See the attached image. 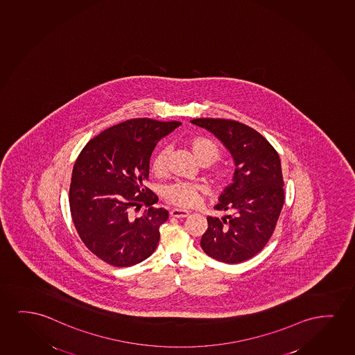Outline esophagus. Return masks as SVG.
Wrapping results in <instances>:
<instances>
[{
    "instance_id": "34e87169",
    "label": "esophagus",
    "mask_w": 355,
    "mask_h": 355,
    "mask_svg": "<svg viewBox=\"0 0 355 355\" xmlns=\"http://www.w3.org/2000/svg\"><path fill=\"white\" fill-rule=\"evenodd\" d=\"M171 216L175 218H185L189 216V212L185 209H173L171 211Z\"/></svg>"
}]
</instances>
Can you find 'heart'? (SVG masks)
<instances>
[{"mask_svg":"<svg viewBox=\"0 0 355 355\" xmlns=\"http://www.w3.org/2000/svg\"><path fill=\"white\" fill-rule=\"evenodd\" d=\"M190 149L193 150L195 157L198 159L200 164L204 166L212 165L214 162L218 160L222 154L220 148L216 141L204 137L191 139ZM168 154H170V148L162 146L154 156L151 162V170L156 175H165L167 171ZM209 175L214 183L223 184L228 180L229 172L224 167H214V170L209 172ZM204 193L205 188L201 185L188 183V182H175L165 187L164 198L167 202L175 205L177 207L190 209L199 205Z\"/></svg>","mask_w":355,"mask_h":355,"instance_id":"1","label":"heart"}]
</instances>
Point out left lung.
Returning a JSON list of instances; mask_svg holds the SVG:
<instances>
[{
	"label": "left lung",
	"mask_w": 355,
	"mask_h": 355,
	"mask_svg": "<svg viewBox=\"0 0 355 355\" xmlns=\"http://www.w3.org/2000/svg\"><path fill=\"white\" fill-rule=\"evenodd\" d=\"M191 123L214 133L232 154L233 183L214 209L222 219L207 217L200 245L219 262L240 263L262 251L272 238L285 200L282 162L272 144L251 127L225 119H194Z\"/></svg>",
	"instance_id": "8db88e82"
}]
</instances>
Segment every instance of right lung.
<instances>
[{
	"label": "right lung",
	"instance_id": "right-lung-1",
	"mask_svg": "<svg viewBox=\"0 0 355 355\" xmlns=\"http://www.w3.org/2000/svg\"><path fill=\"white\" fill-rule=\"evenodd\" d=\"M178 121L132 119L88 141L75 161L69 189L73 225L86 248L114 267H131L155 251L168 211L144 182L157 141ZM148 207L141 218L132 212Z\"/></svg>",
	"mask_w": 355,
	"mask_h": 355
}]
</instances>
